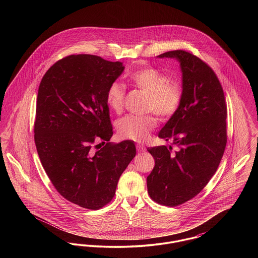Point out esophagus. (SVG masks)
Here are the masks:
<instances>
[{"instance_id":"esophagus-1","label":"esophagus","mask_w":258,"mask_h":258,"mask_svg":"<svg viewBox=\"0 0 258 258\" xmlns=\"http://www.w3.org/2000/svg\"><path fill=\"white\" fill-rule=\"evenodd\" d=\"M136 149H137V151L139 152V153H142V152H145V147H144V145L143 144H136Z\"/></svg>"}]
</instances>
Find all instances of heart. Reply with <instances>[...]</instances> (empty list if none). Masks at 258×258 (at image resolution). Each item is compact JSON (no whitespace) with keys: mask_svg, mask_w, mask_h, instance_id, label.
Returning a JSON list of instances; mask_svg holds the SVG:
<instances>
[{"mask_svg":"<svg viewBox=\"0 0 258 258\" xmlns=\"http://www.w3.org/2000/svg\"><path fill=\"white\" fill-rule=\"evenodd\" d=\"M128 81L140 92L147 96L146 111L154 112L160 120L166 121L179 110L183 98L184 88L181 82L170 80L168 75L154 67L136 70L128 75ZM125 88L114 82L106 92L108 106L116 113L123 111ZM158 125L155 116H126L119 121L117 128L120 135L137 142L148 139L153 130Z\"/></svg>","mask_w":258,"mask_h":258,"instance_id":"1","label":"heart"}]
</instances>
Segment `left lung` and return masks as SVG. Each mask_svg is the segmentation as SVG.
<instances>
[{
  "mask_svg": "<svg viewBox=\"0 0 258 258\" xmlns=\"http://www.w3.org/2000/svg\"><path fill=\"white\" fill-rule=\"evenodd\" d=\"M159 57L180 61L184 98L159 134L179 150L147 149L156 162L147 177L148 194L160 205L175 207L197 197L217 171L227 142V107L221 82L208 63L185 50Z\"/></svg>",
  "mask_w": 258,
  "mask_h": 258,
  "instance_id": "left-lung-1",
  "label": "left lung"
}]
</instances>
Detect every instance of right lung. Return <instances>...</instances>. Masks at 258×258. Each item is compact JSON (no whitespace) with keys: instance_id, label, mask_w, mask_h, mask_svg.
<instances>
[{"instance_id":"obj_1","label":"right lung","mask_w":258,"mask_h":258,"mask_svg":"<svg viewBox=\"0 0 258 258\" xmlns=\"http://www.w3.org/2000/svg\"><path fill=\"white\" fill-rule=\"evenodd\" d=\"M123 71L120 61L70 55L50 68L38 87L34 126L38 157L56 190L82 208L98 210L110 202L136 154L131 140L109 142L106 92Z\"/></svg>"}]
</instances>
